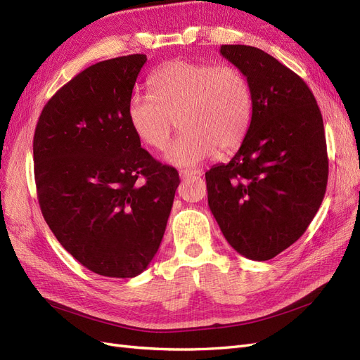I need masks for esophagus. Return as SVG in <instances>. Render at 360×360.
<instances>
[{
	"instance_id": "34e87169",
	"label": "esophagus",
	"mask_w": 360,
	"mask_h": 360,
	"mask_svg": "<svg viewBox=\"0 0 360 360\" xmlns=\"http://www.w3.org/2000/svg\"><path fill=\"white\" fill-rule=\"evenodd\" d=\"M198 176H201V171H198V169H181L180 171L181 180H189L192 177H198Z\"/></svg>"
}]
</instances>
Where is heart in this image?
<instances>
[{"mask_svg": "<svg viewBox=\"0 0 360 360\" xmlns=\"http://www.w3.org/2000/svg\"><path fill=\"white\" fill-rule=\"evenodd\" d=\"M151 96L135 93L127 117L147 147L163 150L179 120L183 132L169 146L165 160L188 168L221 151L243 144L254 115V97L245 73L234 66L172 60L148 79Z\"/></svg>", "mask_w": 360, "mask_h": 360, "instance_id": "heart-1", "label": "heart"}]
</instances>
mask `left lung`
<instances>
[{"mask_svg":"<svg viewBox=\"0 0 360 360\" xmlns=\"http://www.w3.org/2000/svg\"><path fill=\"white\" fill-rule=\"evenodd\" d=\"M221 53L248 78L254 115L234 158L205 172L209 207L238 254L266 261L299 240L324 198L323 117L307 82L267 52L222 45Z\"/></svg>","mask_w":360,"mask_h":360,"instance_id":"obj_1","label":"left lung"}]
</instances>
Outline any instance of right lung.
<instances>
[{
  "label": "right lung",
  "instance_id": "right-lung-1",
  "mask_svg": "<svg viewBox=\"0 0 360 360\" xmlns=\"http://www.w3.org/2000/svg\"><path fill=\"white\" fill-rule=\"evenodd\" d=\"M144 53L96 63L43 108L32 141L41 214L82 266L108 278H134L165 233L176 168L141 147L129 123Z\"/></svg>",
  "mask_w": 360,
  "mask_h": 360
}]
</instances>
